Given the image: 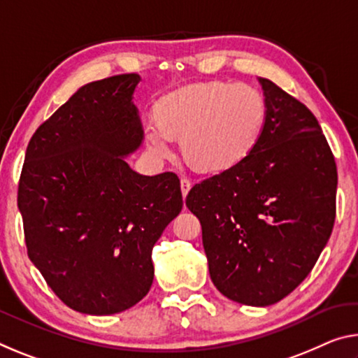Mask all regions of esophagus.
Listing matches in <instances>:
<instances>
[{
    "label": "esophagus",
    "instance_id": "34e87169",
    "mask_svg": "<svg viewBox=\"0 0 358 358\" xmlns=\"http://www.w3.org/2000/svg\"><path fill=\"white\" fill-rule=\"evenodd\" d=\"M180 188H181V194H183V197H186L191 189V181L188 178H181Z\"/></svg>",
    "mask_w": 358,
    "mask_h": 358
}]
</instances>
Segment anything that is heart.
Wrapping results in <instances>:
<instances>
[{
	"mask_svg": "<svg viewBox=\"0 0 358 358\" xmlns=\"http://www.w3.org/2000/svg\"><path fill=\"white\" fill-rule=\"evenodd\" d=\"M157 124H145L150 151L169 159L170 138H180L192 167L223 172L241 164L257 146L266 122V101L243 83L208 81L173 90L155 105Z\"/></svg>",
	"mask_w": 358,
	"mask_h": 358,
	"instance_id": "1",
	"label": "heart"
}]
</instances>
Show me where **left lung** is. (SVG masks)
Instances as JSON below:
<instances>
[{
    "instance_id": "obj_1",
    "label": "left lung",
    "mask_w": 358,
    "mask_h": 358,
    "mask_svg": "<svg viewBox=\"0 0 358 358\" xmlns=\"http://www.w3.org/2000/svg\"><path fill=\"white\" fill-rule=\"evenodd\" d=\"M266 122L241 164L192 186L210 279L232 301L264 308L301 283L331 236L338 172L315 116L258 78Z\"/></svg>"
}]
</instances>
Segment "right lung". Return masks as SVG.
I'll return each mask as SVG.
<instances>
[{"mask_svg":"<svg viewBox=\"0 0 358 358\" xmlns=\"http://www.w3.org/2000/svg\"><path fill=\"white\" fill-rule=\"evenodd\" d=\"M140 81L132 73L84 84L27 148L17 203L28 257L83 314H117L146 296L152 247L183 208L177 175L146 177L126 161L145 138Z\"/></svg>","mask_w":358,"mask_h":358,"instance_id":"obj_1","label":"right lung"}]
</instances>
